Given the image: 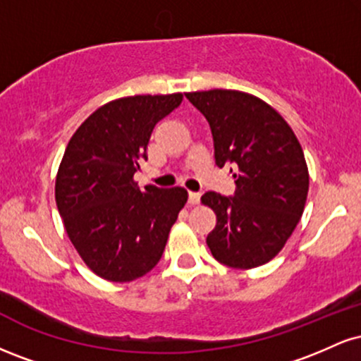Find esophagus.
<instances>
[{
    "instance_id": "esophagus-1",
    "label": "esophagus",
    "mask_w": 361,
    "mask_h": 361,
    "mask_svg": "<svg viewBox=\"0 0 361 361\" xmlns=\"http://www.w3.org/2000/svg\"><path fill=\"white\" fill-rule=\"evenodd\" d=\"M188 202L192 205H197L198 202H200V193H198V192H190L188 193Z\"/></svg>"
}]
</instances>
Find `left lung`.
Wrapping results in <instances>:
<instances>
[{"instance_id":"8db88e82","label":"left lung","mask_w":361,"mask_h":361,"mask_svg":"<svg viewBox=\"0 0 361 361\" xmlns=\"http://www.w3.org/2000/svg\"><path fill=\"white\" fill-rule=\"evenodd\" d=\"M209 122L215 164L235 171L233 195L207 192L217 215L207 246L219 263L239 270L268 263L300 221L309 173L295 134L279 111L234 90L186 93Z\"/></svg>"}]
</instances>
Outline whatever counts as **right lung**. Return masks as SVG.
<instances>
[{
	"label": "right lung",
	"instance_id": "1",
	"mask_svg": "<svg viewBox=\"0 0 361 361\" xmlns=\"http://www.w3.org/2000/svg\"><path fill=\"white\" fill-rule=\"evenodd\" d=\"M183 97L137 94L103 105L74 132L56 180L66 233L102 279L132 281L159 263L169 231L186 204L181 186L140 190L134 175L161 118Z\"/></svg>",
	"mask_w": 361,
	"mask_h": 361
}]
</instances>
